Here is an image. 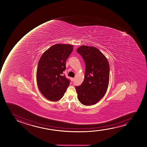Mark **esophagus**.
I'll return each mask as SVG.
<instances>
[{
	"instance_id": "1",
	"label": "esophagus",
	"mask_w": 147,
	"mask_h": 147,
	"mask_svg": "<svg viewBox=\"0 0 147 147\" xmlns=\"http://www.w3.org/2000/svg\"><path fill=\"white\" fill-rule=\"evenodd\" d=\"M71 81H72V82H73V81H74V78H71Z\"/></svg>"
}]
</instances>
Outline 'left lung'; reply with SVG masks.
I'll use <instances>...</instances> for the list:
<instances>
[{"label": "left lung", "instance_id": "obj_1", "mask_svg": "<svg viewBox=\"0 0 147 147\" xmlns=\"http://www.w3.org/2000/svg\"><path fill=\"white\" fill-rule=\"evenodd\" d=\"M84 60V80L76 86L78 99L84 106L96 104L107 90L109 79V65L106 57L97 48L80 46L77 49Z\"/></svg>", "mask_w": 147, "mask_h": 147}]
</instances>
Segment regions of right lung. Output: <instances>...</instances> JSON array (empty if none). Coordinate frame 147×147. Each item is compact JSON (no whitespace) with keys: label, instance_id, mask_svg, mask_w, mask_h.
I'll return each mask as SVG.
<instances>
[{"label":"right lung","instance_id":"right-lung-1","mask_svg":"<svg viewBox=\"0 0 147 147\" xmlns=\"http://www.w3.org/2000/svg\"><path fill=\"white\" fill-rule=\"evenodd\" d=\"M73 47L69 45H55L40 58L36 71L37 84L41 94L50 101L61 99L69 86L70 80L63 72Z\"/></svg>","mask_w":147,"mask_h":147}]
</instances>
